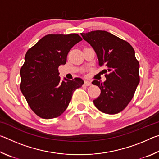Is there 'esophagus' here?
Instances as JSON below:
<instances>
[{"mask_svg":"<svg viewBox=\"0 0 159 159\" xmlns=\"http://www.w3.org/2000/svg\"><path fill=\"white\" fill-rule=\"evenodd\" d=\"M84 85H85V86H89V85H91V82L90 81V80H85Z\"/></svg>","mask_w":159,"mask_h":159,"instance_id":"esophagus-1","label":"esophagus"}]
</instances>
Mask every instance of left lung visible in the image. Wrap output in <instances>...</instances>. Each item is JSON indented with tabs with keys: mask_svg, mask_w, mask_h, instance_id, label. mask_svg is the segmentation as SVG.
I'll return each instance as SVG.
<instances>
[{
	"mask_svg": "<svg viewBox=\"0 0 159 159\" xmlns=\"http://www.w3.org/2000/svg\"><path fill=\"white\" fill-rule=\"evenodd\" d=\"M80 34L93 48L99 65L106 69L102 71L106 74L105 81L92 82L101 90L100 95L93 103L104 114H118L133 99L139 83V64L133 48L127 41L105 31Z\"/></svg>",
	"mask_w": 159,
	"mask_h": 159,
	"instance_id": "8db88e82",
	"label": "left lung"
}]
</instances>
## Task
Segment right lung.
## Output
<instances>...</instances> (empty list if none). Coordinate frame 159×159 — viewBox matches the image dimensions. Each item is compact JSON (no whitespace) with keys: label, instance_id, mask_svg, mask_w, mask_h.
Here are the masks:
<instances>
[{"label":"right lung","instance_id":"add662e5","mask_svg":"<svg viewBox=\"0 0 159 159\" xmlns=\"http://www.w3.org/2000/svg\"><path fill=\"white\" fill-rule=\"evenodd\" d=\"M82 41L76 34H48L26 52L20 69V89L35 114L45 119L57 118L66 109L80 78L61 80L58 67L66 62L71 48Z\"/></svg>","mask_w":159,"mask_h":159}]
</instances>
